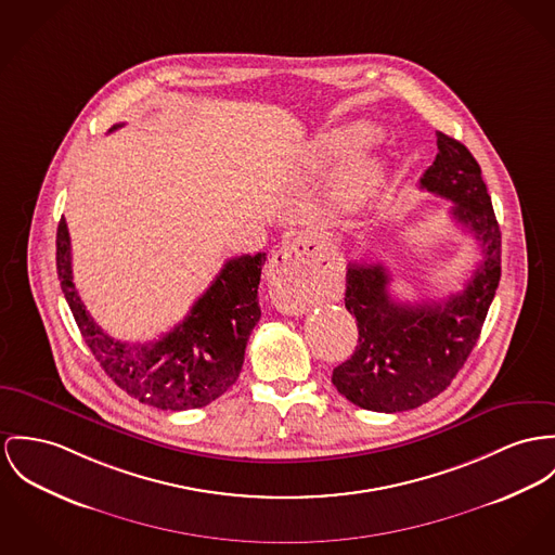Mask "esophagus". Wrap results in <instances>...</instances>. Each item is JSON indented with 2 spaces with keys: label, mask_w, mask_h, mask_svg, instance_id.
<instances>
[{
  "label": "esophagus",
  "mask_w": 555,
  "mask_h": 555,
  "mask_svg": "<svg viewBox=\"0 0 555 555\" xmlns=\"http://www.w3.org/2000/svg\"><path fill=\"white\" fill-rule=\"evenodd\" d=\"M312 245V243H310ZM319 247H308L304 241H294L283 245L268 266L270 296L276 306L285 312H299L306 298V285L319 261Z\"/></svg>",
  "instance_id": "1"
}]
</instances>
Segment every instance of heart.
<instances>
[{
  "instance_id": "heart-1",
  "label": "heart",
  "mask_w": 555,
  "mask_h": 555,
  "mask_svg": "<svg viewBox=\"0 0 555 555\" xmlns=\"http://www.w3.org/2000/svg\"><path fill=\"white\" fill-rule=\"evenodd\" d=\"M374 130L370 125H341L321 132L310 150L308 158L314 167H325L341 160L361 143L370 141ZM378 177V163L367 154H357L341 167L338 177L334 179L332 194L340 205H357L374 185Z\"/></svg>"
}]
</instances>
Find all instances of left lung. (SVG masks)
Segmentation results:
<instances>
[{
    "label": "left lung",
    "instance_id": "1",
    "mask_svg": "<svg viewBox=\"0 0 555 555\" xmlns=\"http://www.w3.org/2000/svg\"><path fill=\"white\" fill-rule=\"evenodd\" d=\"M437 150L421 190L454 203L450 215L477 238L483 259L463 292L430 304L390 298L383 263L348 261L344 304L357 319L359 344L332 383L363 410L405 412L443 392L477 344L501 281V230L481 169L439 130Z\"/></svg>",
    "mask_w": 555,
    "mask_h": 555
}]
</instances>
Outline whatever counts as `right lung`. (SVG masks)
I'll return each instance as SVG.
<instances>
[{
    "instance_id": "1",
    "label": "right lung",
    "mask_w": 555,
    "mask_h": 555,
    "mask_svg": "<svg viewBox=\"0 0 555 555\" xmlns=\"http://www.w3.org/2000/svg\"><path fill=\"white\" fill-rule=\"evenodd\" d=\"M263 261L266 254L228 259L211 287L169 334L130 344L107 336L88 314L74 285L72 241L63 217L56 228L61 289L88 348L114 383L158 410L205 408L238 380L247 341L261 317L257 287Z\"/></svg>"
}]
</instances>
